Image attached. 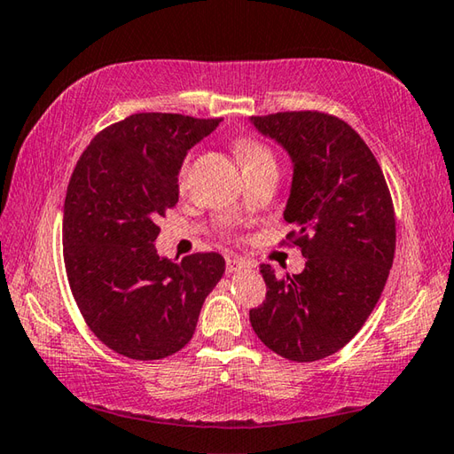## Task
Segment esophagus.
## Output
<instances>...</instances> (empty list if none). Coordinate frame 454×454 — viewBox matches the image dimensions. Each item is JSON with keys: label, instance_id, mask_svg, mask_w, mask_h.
<instances>
[{"label": "esophagus", "instance_id": "34e87169", "mask_svg": "<svg viewBox=\"0 0 454 454\" xmlns=\"http://www.w3.org/2000/svg\"><path fill=\"white\" fill-rule=\"evenodd\" d=\"M250 266H252V263L248 260L238 258V255H232V258L226 260V271H228V274H234V271H240V270H246V268H250Z\"/></svg>", "mask_w": 454, "mask_h": 454}]
</instances>
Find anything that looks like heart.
Instances as JSON below:
<instances>
[{
  "instance_id": "1",
  "label": "heart",
  "mask_w": 454,
  "mask_h": 454,
  "mask_svg": "<svg viewBox=\"0 0 454 454\" xmlns=\"http://www.w3.org/2000/svg\"><path fill=\"white\" fill-rule=\"evenodd\" d=\"M236 151H238V156H240V160H242L244 167H246V164L255 162V160H260V159H268V156H270V153L266 151V148L260 146V145H255L252 141H240V143H238V146H236ZM184 170H186V167L183 168V172H180V178L184 176Z\"/></svg>"
}]
</instances>
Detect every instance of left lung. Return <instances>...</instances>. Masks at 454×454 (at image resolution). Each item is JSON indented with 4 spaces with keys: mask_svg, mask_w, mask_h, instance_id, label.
<instances>
[{
    "mask_svg": "<svg viewBox=\"0 0 454 454\" xmlns=\"http://www.w3.org/2000/svg\"><path fill=\"white\" fill-rule=\"evenodd\" d=\"M292 160L284 220L298 228L301 274L263 263L266 301L250 311L262 343L290 361L340 351L381 298L395 255L389 188L373 153L348 122L298 111L250 117Z\"/></svg>",
    "mask_w": 454,
    "mask_h": 454,
    "instance_id": "8db88e82",
    "label": "left lung"
}]
</instances>
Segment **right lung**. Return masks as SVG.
I'll return each instance as SVG.
<instances>
[{"instance_id":"add662e5","label":"right lung","mask_w":454,"mask_h":454,"mask_svg":"<svg viewBox=\"0 0 454 454\" xmlns=\"http://www.w3.org/2000/svg\"><path fill=\"white\" fill-rule=\"evenodd\" d=\"M220 125L138 113L98 133L81 154L63 208V255L87 325L121 356L168 357L192 340L202 303L224 276L216 252L160 255L156 220L178 202L188 151Z\"/></svg>"}]
</instances>
